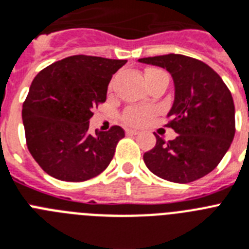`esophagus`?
<instances>
[{
	"mask_svg": "<svg viewBox=\"0 0 249 249\" xmlns=\"http://www.w3.org/2000/svg\"><path fill=\"white\" fill-rule=\"evenodd\" d=\"M126 133H127V135H128V136H135V135H137V133H139V131H137V129L127 128L126 129Z\"/></svg>",
	"mask_w": 249,
	"mask_h": 249,
	"instance_id": "esophagus-1",
	"label": "esophagus"
}]
</instances>
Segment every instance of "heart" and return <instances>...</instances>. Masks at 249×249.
I'll return each instance as SVG.
<instances>
[{"mask_svg": "<svg viewBox=\"0 0 249 249\" xmlns=\"http://www.w3.org/2000/svg\"><path fill=\"white\" fill-rule=\"evenodd\" d=\"M150 71H159V70H149L147 72ZM150 117V112L147 110H141L136 109V108H131V109L127 110L123 116V120L124 122L128 123V124H132V126H139L141 123H143Z\"/></svg>", "mask_w": 249, "mask_h": 249, "instance_id": "1", "label": "heart"}]
</instances>
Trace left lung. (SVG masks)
I'll use <instances>...</instances> for the list:
<instances>
[{"mask_svg": "<svg viewBox=\"0 0 249 249\" xmlns=\"http://www.w3.org/2000/svg\"><path fill=\"white\" fill-rule=\"evenodd\" d=\"M159 66L174 83V102L166 117L178 136L165 142L155 135L157 145L143 154L155 176L169 182L200 179L220 163L235 133V109L231 94L210 66L183 54L140 58Z\"/></svg>", "mask_w": 249, "mask_h": 249, "instance_id": "8db88e82", "label": "left lung"}]
</instances>
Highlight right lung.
Wrapping results in <instances>:
<instances>
[{
  "instance_id": "right-lung-1",
  "label": "right lung",
  "mask_w": 249,
  "mask_h": 249,
  "mask_svg": "<svg viewBox=\"0 0 249 249\" xmlns=\"http://www.w3.org/2000/svg\"><path fill=\"white\" fill-rule=\"evenodd\" d=\"M126 59L71 55L34 77L22 106L28 149L44 172L65 182H83L112 161L120 126L89 133L92 108L107 99L112 76Z\"/></svg>"
}]
</instances>
